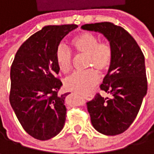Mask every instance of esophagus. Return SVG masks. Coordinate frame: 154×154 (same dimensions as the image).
I'll use <instances>...</instances> for the list:
<instances>
[{
    "instance_id": "1",
    "label": "esophagus",
    "mask_w": 154,
    "mask_h": 154,
    "mask_svg": "<svg viewBox=\"0 0 154 154\" xmlns=\"http://www.w3.org/2000/svg\"><path fill=\"white\" fill-rule=\"evenodd\" d=\"M84 97L85 96V97H87V98H89V99H92L93 98V95L92 94H89V95H83Z\"/></svg>"
}]
</instances>
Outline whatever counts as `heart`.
I'll list each match as a JSON object with an SVG mask.
<instances>
[{"label":"heart","instance_id":"1","mask_svg":"<svg viewBox=\"0 0 154 154\" xmlns=\"http://www.w3.org/2000/svg\"><path fill=\"white\" fill-rule=\"evenodd\" d=\"M71 45L78 54L86 55L87 68H93L103 73L109 69L113 60V48L109 42L100 41L98 35L91 32H83L71 40ZM55 59L60 70L68 74L72 69L73 56L71 51L64 46L56 49ZM99 81V75L94 69L74 73L64 82L67 90L84 94L91 91Z\"/></svg>","mask_w":154,"mask_h":154}]
</instances>
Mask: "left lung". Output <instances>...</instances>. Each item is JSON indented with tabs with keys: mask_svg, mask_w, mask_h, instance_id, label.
Masks as SVG:
<instances>
[{
	"mask_svg": "<svg viewBox=\"0 0 154 154\" xmlns=\"http://www.w3.org/2000/svg\"><path fill=\"white\" fill-rule=\"evenodd\" d=\"M82 28L103 34L113 48V60L99 93L86 103L93 127L106 136L125 132L136 119L147 93L144 56L133 36L111 22L85 24Z\"/></svg>",
	"mask_w": 154,
	"mask_h": 154,
	"instance_id": "1",
	"label": "left lung"
}]
</instances>
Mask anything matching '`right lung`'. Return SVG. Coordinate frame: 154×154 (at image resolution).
<instances>
[{
  "mask_svg": "<svg viewBox=\"0 0 154 154\" xmlns=\"http://www.w3.org/2000/svg\"><path fill=\"white\" fill-rule=\"evenodd\" d=\"M77 25L46 26L18 48L11 68L10 103L25 131L38 140L57 136L64 127L67 109L55 52Z\"/></svg>",
  "mask_w": 154,
  "mask_h": 154,
  "instance_id": "add662e5",
  "label": "right lung"
}]
</instances>
